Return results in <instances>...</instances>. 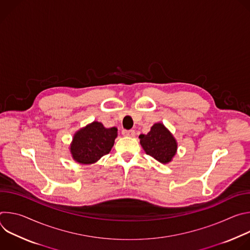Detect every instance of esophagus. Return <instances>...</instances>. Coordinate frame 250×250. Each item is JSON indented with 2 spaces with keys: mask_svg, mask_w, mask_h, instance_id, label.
<instances>
[{
  "mask_svg": "<svg viewBox=\"0 0 250 250\" xmlns=\"http://www.w3.org/2000/svg\"><path fill=\"white\" fill-rule=\"evenodd\" d=\"M123 134L125 135V136H130V137H132V136H134L135 135V131L133 130V129H123Z\"/></svg>",
  "mask_w": 250,
  "mask_h": 250,
  "instance_id": "1",
  "label": "esophagus"
}]
</instances>
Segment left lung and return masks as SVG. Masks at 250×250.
<instances>
[{
    "instance_id": "8db88e82",
    "label": "left lung",
    "mask_w": 250,
    "mask_h": 250,
    "mask_svg": "<svg viewBox=\"0 0 250 250\" xmlns=\"http://www.w3.org/2000/svg\"><path fill=\"white\" fill-rule=\"evenodd\" d=\"M140 145L147 155L161 163L171 161L177 150V142L162 124H154L147 134H140Z\"/></svg>"
}]
</instances>
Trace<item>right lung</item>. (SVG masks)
Returning a JSON list of instances; mask_svg holds the SVG:
<instances>
[{
  "instance_id": "obj_1",
  "label": "right lung",
  "mask_w": 250,
  "mask_h": 250,
  "mask_svg": "<svg viewBox=\"0 0 250 250\" xmlns=\"http://www.w3.org/2000/svg\"><path fill=\"white\" fill-rule=\"evenodd\" d=\"M117 132V127L105 128L98 122L80 129L74 135L70 148L74 160L82 164L98 161L111 151L118 135Z\"/></svg>"
}]
</instances>
